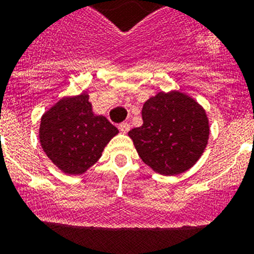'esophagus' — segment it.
Returning a JSON list of instances; mask_svg holds the SVG:
<instances>
[{
  "mask_svg": "<svg viewBox=\"0 0 254 254\" xmlns=\"http://www.w3.org/2000/svg\"><path fill=\"white\" fill-rule=\"evenodd\" d=\"M119 130H120L121 133H127V131L130 130V124L127 123V121L121 123V124H119Z\"/></svg>",
  "mask_w": 254,
  "mask_h": 254,
  "instance_id": "esophagus-1",
  "label": "esophagus"
}]
</instances>
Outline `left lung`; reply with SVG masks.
Listing matches in <instances>:
<instances>
[{"label":"left lung","instance_id":"1","mask_svg":"<svg viewBox=\"0 0 254 254\" xmlns=\"http://www.w3.org/2000/svg\"><path fill=\"white\" fill-rule=\"evenodd\" d=\"M143 125L129 131L139 157L162 175L190 169L208 140V119L195 101L179 92L149 98L142 110Z\"/></svg>","mask_w":254,"mask_h":254}]
</instances>
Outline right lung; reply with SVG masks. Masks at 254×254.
<instances>
[{
	"label": "right lung",
	"instance_id": "right-lung-1",
	"mask_svg": "<svg viewBox=\"0 0 254 254\" xmlns=\"http://www.w3.org/2000/svg\"><path fill=\"white\" fill-rule=\"evenodd\" d=\"M119 133L105 116H96L88 94L64 98L43 115L39 140L46 154L66 174H83Z\"/></svg>",
	"mask_w": 254,
	"mask_h": 254
}]
</instances>
